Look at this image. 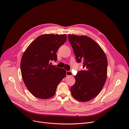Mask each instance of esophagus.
<instances>
[{
	"label": "esophagus",
	"instance_id": "obj_1",
	"mask_svg": "<svg viewBox=\"0 0 129 129\" xmlns=\"http://www.w3.org/2000/svg\"><path fill=\"white\" fill-rule=\"evenodd\" d=\"M66 76H72V73L71 71H66Z\"/></svg>",
	"mask_w": 129,
	"mask_h": 129
}]
</instances>
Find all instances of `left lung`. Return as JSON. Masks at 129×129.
Returning <instances> with one entry per match:
<instances>
[{
	"label": "left lung",
	"instance_id": "8db88e82",
	"mask_svg": "<svg viewBox=\"0 0 129 129\" xmlns=\"http://www.w3.org/2000/svg\"><path fill=\"white\" fill-rule=\"evenodd\" d=\"M68 37L77 62H82L83 68L75 76L76 82L71 88L72 95L79 101H89L98 95L105 83L107 57L92 39L75 35H68Z\"/></svg>",
	"mask_w": 129,
	"mask_h": 129
}]
</instances>
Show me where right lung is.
<instances>
[{
  "label": "right lung",
  "mask_w": 129,
  "mask_h": 129,
  "mask_svg": "<svg viewBox=\"0 0 129 129\" xmlns=\"http://www.w3.org/2000/svg\"><path fill=\"white\" fill-rule=\"evenodd\" d=\"M66 35L45 34L38 36L25 50L21 62L24 82L29 92L41 99L52 98L58 83L66 76L64 68L51 65L56 54L66 40Z\"/></svg>",
  "instance_id": "obj_1"
}]
</instances>
